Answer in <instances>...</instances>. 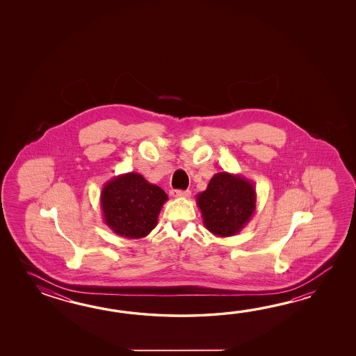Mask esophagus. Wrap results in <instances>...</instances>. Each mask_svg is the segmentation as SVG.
I'll return each mask as SVG.
<instances>
[{
  "label": "esophagus",
  "instance_id": "1",
  "mask_svg": "<svg viewBox=\"0 0 356 356\" xmlns=\"http://www.w3.org/2000/svg\"><path fill=\"white\" fill-rule=\"evenodd\" d=\"M170 195L173 197H183V198H186V197L191 196V191H181V189H173L172 192H170Z\"/></svg>",
  "mask_w": 356,
  "mask_h": 356
}]
</instances>
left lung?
Instances as JSON below:
<instances>
[{"label":"left lung","mask_w":356,"mask_h":356,"mask_svg":"<svg viewBox=\"0 0 356 356\" xmlns=\"http://www.w3.org/2000/svg\"><path fill=\"white\" fill-rule=\"evenodd\" d=\"M204 225L216 236H233L245 227L256 211L257 195L252 181L241 175L220 172L196 197Z\"/></svg>","instance_id":"8db88e82"}]
</instances>
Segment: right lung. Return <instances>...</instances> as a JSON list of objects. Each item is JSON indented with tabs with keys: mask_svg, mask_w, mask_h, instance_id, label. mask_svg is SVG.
<instances>
[{
	"mask_svg": "<svg viewBox=\"0 0 356 356\" xmlns=\"http://www.w3.org/2000/svg\"><path fill=\"white\" fill-rule=\"evenodd\" d=\"M168 195L138 173L117 175L100 193L103 220L120 236L138 239L150 234Z\"/></svg>",
	"mask_w": 356,
	"mask_h": 356,
	"instance_id": "obj_1",
	"label": "right lung"
}]
</instances>
